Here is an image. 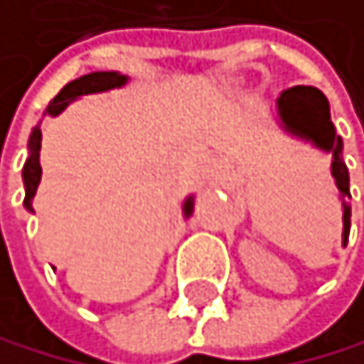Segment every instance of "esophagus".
<instances>
[{
	"instance_id": "esophagus-1",
	"label": "esophagus",
	"mask_w": 364,
	"mask_h": 364,
	"mask_svg": "<svg viewBox=\"0 0 364 364\" xmlns=\"http://www.w3.org/2000/svg\"><path fill=\"white\" fill-rule=\"evenodd\" d=\"M205 171H207V175L211 180H216V178H220L223 175V171H225V164L220 159H209L207 164H205Z\"/></svg>"
}]
</instances>
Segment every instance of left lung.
Returning a JSON list of instances; mask_svg holds the SVG:
<instances>
[{
  "label": "left lung",
  "mask_w": 364,
  "mask_h": 364,
  "mask_svg": "<svg viewBox=\"0 0 364 364\" xmlns=\"http://www.w3.org/2000/svg\"><path fill=\"white\" fill-rule=\"evenodd\" d=\"M277 114L284 130L299 139L311 141L315 148L331 153V175L336 178V186L342 198V245L349 241L351 230V207L347 205L349 193V168L342 159V137L336 132L331 121V107L326 96L311 85H295L277 99Z\"/></svg>",
  "instance_id": "1"
}]
</instances>
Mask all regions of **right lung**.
<instances>
[{
  "instance_id": "1",
  "label": "right lung",
  "mask_w": 364,
  "mask_h": 364,
  "mask_svg": "<svg viewBox=\"0 0 364 364\" xmlns=\"http://www.w3.org/2000/svg\"><path fill=\"white\" fill-rule=\"evenodd\" d=\"M128 82V76L119 74V71H92V74H85L76 80L67 82V85L55 94V99L49 103L47 112L44 117H58L63 109L76 101L78 96H85V94H99V92H107V90H114V87H123ZM42 123V121H40ZM40 123L31 130V137H28V157L24 161V168H22V180H24V207L28 211H33V196L38 191V184L42 178V166H40V146H42V130H40ZM184 216L189 218L191 211H193V196H189L184 200Z\"/></svg>"
}]
</instances>
